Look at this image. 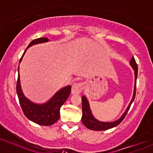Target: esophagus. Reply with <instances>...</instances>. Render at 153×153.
<instances>
[{
  "instance_id": "esophagus-1",
  "label": "esophagus",
  "mask_w": 153,
  "mask_h": 153,
  "mask_svg": "<svg viewBox=\"0 0 153 153\" xmlns=\"http://www.w3.org/2000/svg\"><path fill=\"white\" fill-rule=\"evenodd\" d=\"M84 84L83 82L75 83L72 86V94H78L81 93V91L84 89Z\"/></svg>"
}]
</instances>
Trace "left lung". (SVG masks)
<instances>
[{
	"label": "left lung",
	"mask_w": 153,
	"mask_h": 153,
	"mask_svg": "<svg viewBox=\"0 0 153 153\" xmlns=\"http://www.w3.org/2000/svg\"><path fill=\"white\" fill-rule=\"evenodd\" d=\"M130 65L132 67V69H134V71H135V86H134L133 97L132 98V101L129 103V106H128L127 109H126L124 113L121 115V117L119 119L116 120L115 121H112V122H102V121H98L92 115L90 107H89V102H88L86 97L84 95V96H82V118H81V121H82V123L86 128L95 131L106 130L108 129H111V128H113L115 126H118L124 120L125 116L127 114L128 111H129V108H130L131 104H132L134 99H135V92H136V80L137 76H138V65H137L136 61H135L134 57L131 58Z\"/></svg>",
	"instance_id": "left-lung-1"
}]
</instances>
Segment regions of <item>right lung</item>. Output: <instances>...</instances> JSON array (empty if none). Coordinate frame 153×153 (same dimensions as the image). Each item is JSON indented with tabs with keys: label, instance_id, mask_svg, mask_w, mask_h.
I'll list each match as a JSON object with an SVG mask.
<instances>
[{
	"label": "right lung",
	"instance_id": "1",
	"mask_svg": "<svg viewBox=\"0 0 153 153\" xmlns=\"http://www.w3.org/2000/svg\"><path fill=\"white\" fill-rule=\"evenodd\" d=\"M48 41H49V39L47 38H37L31 41L30 44L26 49L25 52L23 54L19 63H21L23 56L28 48L35 44H41V43L48 42ZM18 81H17L16 92L21 109L24 115L30 121H33L35 124L42 125V126H50L55 124L60 118V109L61 106L64 104L69 95H70L71 86H67L61 89L54 95V96L49 101L44 104H35L24 96L21 87V83H20L19 67L18 68Z\"/></svg>",
	"mask_w": 153,
	"mask_h": 153
}]
</instances>
